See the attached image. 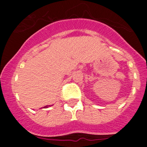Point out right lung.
<instances>
[{
    "label": "right lung",
    "mask_w": 147,
    "mask_h": 147,
    "mask_svg": "<svg viewBox=\"0 0 147 147\" xmlns=\"http://www.w3.org/2000/svg\"><path fill=\"white\" fill-rule=\"evenodd\" d=\"M50 106H51V105H46V106H45V107H44V108H48V107H50Z\"/></svg>",
    "instance_id": "1"
}]
</instances>
